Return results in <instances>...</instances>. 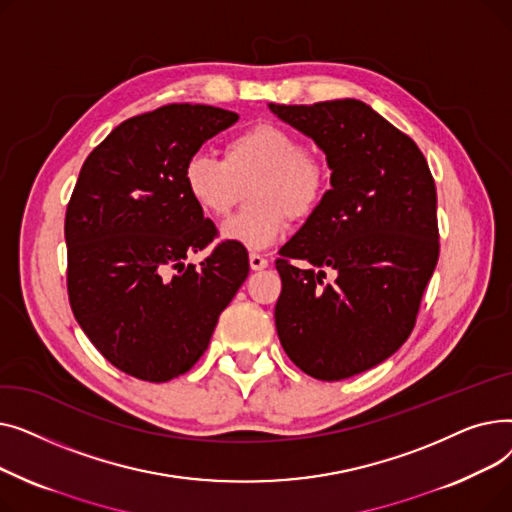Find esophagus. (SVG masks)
<instances>
[{
	"label": "esophagus",
	"mask_w": 512,
	"mask_h": 512,
	"mask_svg": "<svg viewBox=\"0 0 512 512\" xmlns=\"http://www.w3.org/2000/svg\"><path fill=\"white\" fill-rule=\"evenodd\" d=\"M249 265H251V270L253 272H261V270H265L267 265H270V261H267L263 255H259V253H251L249 255Z\"/></svg>",
	"instance_id": "1"
}]
</instances>
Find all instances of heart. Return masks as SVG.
Masks as SVG:
<instances>
[{"label": "heart", "instance_id": "1", "mask_svg": "<svg viewBox=\"0 0 512 512\" xmlns=\"http://www.w3.org/2000/svg\"><path fill=\"white\" fill-rule=\"evenodd\" d=\"M182 180L188 197L211 218H226L242 186L257 180L251 191L255 209L228 220L222 238L261 251L284 236L288 218L301 222L319 209L330 188V170L297 132L263 122L232 137L224 159L205 151L188 157Z\"/></svg>", "mask_w": 512, "mask_h": 512}]
</instances>
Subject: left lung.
Instances as JSON below:
<instances>
[{"label": "left lung", "mask_w": 512, "mask_h": 512, "mask_svg": "<svg viewBox=\"0 0 512 512\" xmlns=\"http://www.w3.org/2000/svg\"><path fill=\"white\" fill-rule=\"evenodd\" d=\"M270 110L311 137L332 170L324 203L276 259V330L311 378H353L394 355L415 328L440 255L436 182L415 141L363 101Z\"/></svg>", "instance_id": "obj_1"}]
</instances>
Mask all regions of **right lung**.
<instances>
[{
  "label": "right lung",
  "instance_id": "obj_1",
  "mask_svg": "<svg viewBox=\"0 0 512 512\" xmlns=\"http://www.w3.org/2000/svg\"><path fill=\"white\" fill-rule=\"evenodd\" d=\"M238 114L170 103L132 116L89 153L66 209L68 299L97 351L143 382H168L207 351L249 276L245 247L222 240L188 197L182 170Z\"/></svg>",
  "mask_w": 512,
  "mask_h": 512
}]
</instances>
